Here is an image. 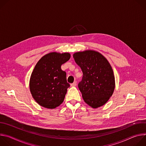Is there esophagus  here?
Segmentation results:
<instances>
[{
	"label": "esophagus",
	"instance_id": "esophagus-1",
	"mask_svg": "<svg viewBox=\"0 0 146 146\" xmlns=\"http://www.w3.org/2000/svg\"><path fill=\"white\" fill-rule=\"evenodd\" d=\"M76 85H77L76 81H74V82H73V83H72V84H70V86H71L72 87H76Z\"/></svg>",
	"mask_w": 146,
	"mask_h": 146
}]
</instances>
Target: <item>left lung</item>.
<instances>
[{
  "label": "left lung",
  "instance_id": "obj_1",
  "mask_svg": "<svg viewBox=\"0 0 146 146\" xmlns=\"http://www.w3.org/2000/svg\"><path fill=\"white\" fill-rule=\"evenodd\" d=\"M73 58L83 73L78 84L83 99L92 108L105 105L115 88L114 76L109 62L95 51L76 52Z\"/></svg>",
  "mask_w": 146,
  "mask_h": 146
}]
</instances>
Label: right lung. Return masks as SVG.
I'll use <instances>...</instances> for the list:
<instances>
[{
  "label": "right lung",
  "mask_w": 146,
  "mask_h": 146,
  "mask_svg": "<svg viewBox=\"0 0 146 146\" xmlns=\"http://www.w3.org/2000/svg\"><path fill=\"white\" fill-rule=\"evenodd\" d=\"M70 58V54L51 52L41 58L32 73L29 87L32 95L41 106L54 109L64 102L70 84L61 65Z\"/></svg>",
  "instance_id": "obj_1"
}]
</instances>
